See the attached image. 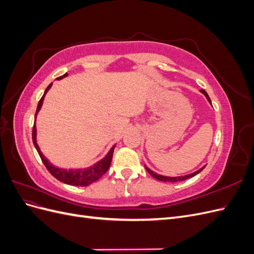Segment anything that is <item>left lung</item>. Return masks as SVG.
I'll use <instances>...</instances> for the list:
<instances>
[{"mask_svg":"<svg viewBox=\"0 0 254 254\" xmlns=\"http://www.w3.org/2000/svg\"><path fill=\"white\" fill-rule=\"evenodd\" d=\"M200 92L201 93L206 97V99H207V102H209L211 105H212V102H211V99H210V97H209V95H207V93L206 92L204 91V90H200ZM205 167V165L204 166H202L201 168H199L198 171H196V172H194V173H191V174H189V175H184V176H178V177H167V176H163V175H159V174H157V173H155V172H152L150 168H148L147 166L145 165V168H146V171H147L153 178L155 179H157V180H159V181H163V182H178V181H182V180H187V179H189V178H191V177H194V176H196L197 174H199L200 173L203 168Z\"/></svg>","mask_w":254,"mask_h":254,"instance_id":"1","label":"left lung"}]
</instances>
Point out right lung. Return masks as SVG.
<instances>
[{
	"instance_id": "1",
	"label": "right lung",
	"mask_w": 254,
	"mask_h": 254,
	"mask_svg": "<svg viewBox=\"0 0 254 254\" xmlns=\"http://www.w3.org/2000/svg\"><path fill=\"white\" fill-rule=\"evenodd\" d=\"M66 76H67V73L64 74L63 76H60V77H58L56 79L60 80V79L66 77ZM52 84H53V82L50 83L49 87L45 89L44 94L41 97V99L39 101V104H38V107H37V111H36V114H35V124H34V127H33V142H34V145H35V147H36L38 153H39V156L42 160L43 164L45 165V167L48 168V171L54 177H55L56 179H58L59 181L64 182L65 184H70V186L87 187V186H89V184L97 181L104 174H106L107 171L109 170L111 161H112L114 147H115V145H117V144L112 146L111 149L108 151V153H107V155L101 161H98V162H96L95 164H93L90 167H87V168H68V170H66V168L57 167L54 164H52L49 161V159L47 157H44L42 151L40 150L39 145H38V143H37V128H36L37 115H38V113H39L41 107L43 105L44 96L47 95L49 90L52 87Z\"/></svg>"
}]
</instances>
